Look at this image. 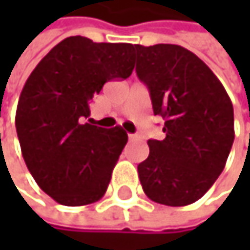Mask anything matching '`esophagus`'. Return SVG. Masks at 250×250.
<instances>
[{
  "instance_id": "obj_1",
  "label": "esophagus",
  "mask_w": 250,
  "mask_h": 250,
  "mask_svg": "<svg viewBox=\"0 0 250 250\" xmlns=\"http://www.w3.org/2000/svg\"><path fill=\"white\" fill-rule=\"evenodd\" d=\"M139 137H140L139 134H128V139L130 140H134V139H139Z\"/></svg>"
}]
</instances>
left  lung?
I'll return each instance as SVG.
<instances>
[{
    "label": "left lung",
    "mask_w": 250,
    "mask_h": 250,
    "mask_svg": "<svg viewBox=\"0 0 250 250\" xmlns=\"http://www.w3.org/2000/svg\"><path fill=\"white\" fill-rule=\"evenodd\" d=\"M136 72L149 88L164 140H147L137 172L155 203L182 207L200 200L225 169L234 140L233 105L213 71L178 44H134Z\"/></svg>",
    "instance_id": "8db88e82"
}]
</instances>
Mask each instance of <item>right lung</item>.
<instances>
[{"label": "right lung", "mask_w": 250, "mask_h": 250, "mask_svg": "<svg viewBox=\"0 0 250 250\" xmlns=\"http://www.w3.org/2000/svg\"><path fill=\"white\" fill-rule=\"evenodd\" d=\"M133 50L130 43L66 37L25 81L16 113L21 153L37 185L62 206H86L107 191L127 133L85 120L105 82L131 75Z\"/></svg>", "instance_id": "obj_1"}]
</instances>
